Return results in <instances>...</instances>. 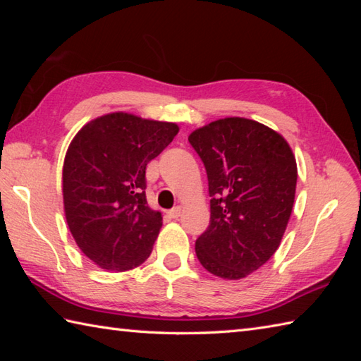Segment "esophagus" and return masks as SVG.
Instances as JSON below:
<instances>
[{"mask_svg":"<svg viewBox=\"0 0 361 361\" xmlns=\"http://www.w3.org/2000/svg\"><path fill=\"white\" fill-rule=\"evenodd\" d=\"M181 211H183L181 206H175L173 209L169 211V216H171L172 219H178L181 216Z\"/></svg>","mask_w":361,"mask_h":361,"instance_id":"esophagus-1","label":"esophagus"}]
</instances>
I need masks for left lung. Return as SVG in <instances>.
Returning a JSON list of instances; mask_svg holds the SVG:
<instances>
[{
    "mask_svg": "<svg viewBox=\"0 0 361 361\" xmlns=\"http://www.w3.org/2000/svg\"><path fill=\"white\" fill-rule=\"evenodd\" d=\"M189 142L203 161L211 197L197 257L219 278L242 279L279 248L295 202V155L279 133L245 118L214 121Z\"/></svg>",
    "mask_w": 361,
    "mask_h": 361,
    "instance_id": "left-lung-1",
    "label": "left lung"
}]
</instances>
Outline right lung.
I'll return each instance as SVG.
<instances>
[{
    "mask_svg": "<svg viewBox=\"0 0 361 361\" xmlns=\"http://www.w3.org/2000/svg\"><path fill=\"white\" fill-rule=\"evenodd\" d=\"M178 126L110 113L83 126L63 163V204L83 255L109 271H126L150 256L163 226L145 198V167Z\"/></svg>",
    "mask_w": 361,
    "mask_h": 361,
    "instance_id": "1",
    "label": "right lung"
}]
</instances>
